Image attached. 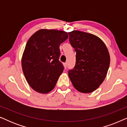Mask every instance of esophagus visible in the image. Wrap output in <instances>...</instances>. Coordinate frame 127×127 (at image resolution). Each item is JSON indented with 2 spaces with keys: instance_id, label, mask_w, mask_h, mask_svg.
Returning <instances> with one entry per match:
<instances>
[{
  "instance_id": "1",
  "label": "esophagus",
  "mask_w": 127,
  "mask_h": 127,
  "mask_svg": "<svg viewBox=\"0 0 127 127\" xmlns=\"http://www.w3.org/2000/svg\"><path fill=\"white\" fill-rule=\"evenodd\" d=\"M64 67H65V69H66V67H67V63H64Z\"/></svg>"
}]
</instances>
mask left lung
<instances>
[{
	"mask_svg": "<svg viewBox=\"0 0 127 127\" xmlns=\"http://www.w3.org/2000/svg\"><path fill=\"white\" fill-rule=\"evenodd\" d=\"M69 41L76 52V65L68 75L73 86L83 93L96 90L103 83L110 65V55L98 36L79 31L69 32Z\"/></svg>",
	"mask_w": 127,
	"mask_h": 127,
	"instance_id": "left-lung-1",
	"label": "left lung"
}]
</instances>
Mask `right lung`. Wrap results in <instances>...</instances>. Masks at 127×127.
Instances as JSON below:
<instances>
[{"label":"right lung","instance_id":"obj_1","mask_svg":"<svg viewBox=\"0 0 127 127\" xmlns=\"http://www.w3.org/2000/svg\"><path fill=\"white\" fill-rule=\"evenodd\" d=\"M68 37L64 31L40 29L29 38L22 57V71L31 87L47 94L54 88L64 66L59 61L60 44Z\"/></svg>","mask_w":127,"mask_h":127}]
</instances>
